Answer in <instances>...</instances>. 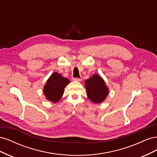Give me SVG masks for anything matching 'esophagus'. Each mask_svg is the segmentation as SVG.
I'll list each match as a JSON object with an SVG mask.
<instances>
[{
    "label": "esophagus",
    "instance_id": "obj_1",
    "mask_svg": "<svg viewBox=\"0 0 157 157\" xmlns=\"http://www.w3.org/2000/svg\"><path fill=\"white\" fill-rule=\"evenodd\" d=\"M73 81H77V82H80L82 80V78H73Z\"/></svg>",
    "mask_w": 157,
    "mask_h": 157
}]
</instances>
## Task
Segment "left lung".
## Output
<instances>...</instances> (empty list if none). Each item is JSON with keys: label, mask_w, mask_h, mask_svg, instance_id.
I'll return each instance as SVG.
<instances>
[{"label": "left lung", "mask_w": 157, "mask_h": 157, "mask_svg": "<svg viewBox=\"0 0 157 157\" xmlns=\"http://www.w3.org/2000/svg\"><path fill=\"white\" fill-rule=\"evenodd\" d=\"M87 96L94 103H100L105 101L109 94V88L103 78L98 74L93 75L85 80Z\"/></svg>", "instance_id": "obj_1"}]
</instances>
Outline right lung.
Returning a JSON list of instances; mask_svg holds the SVG:
<instances>
[{
    "mask_svg": "<svg viewBox=\"0 0 157 157\" xmlns=\"http://www.w3.org/2000/svg\"><path fill=\"white\" fill-rule=\"evenodd\" d=\"M70 80L58 73H53L47 80L43 92L46 99L53 103L58 102L62 98L65 86Z\"/></svg>",
    "mask_w": 157,
    "mask_h": 157,
    "instance_id": "right-lung-1",
    "label": "right lung"
}]
</instances>
